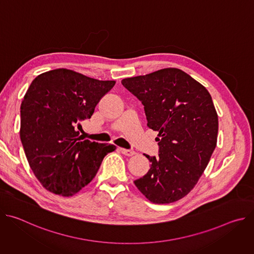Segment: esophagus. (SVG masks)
<instances>
[{"label": "esophagus", "mask_w": 254, "mask_h": 254, "mask_svg": "<svg viewBox=\"0 0 254 254\" xmlns=\"http://www.w3.org/2000/svg\"><path fill=\"white\" fill-rule=\"evenodd\" d=\"M120 151L122 154L127 156V157H130V156H133L135 153L133 151H130V150H127V149H124V148H120Z\"/></svg>", "instance_id": "esophagus-1"}]
</instances>
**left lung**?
Wrapping results in <instances>:
<instances>
[{
	"label": "left lung",
	"instance_id": "obj_1",
	"mask_svg": "<svg viewBox=\"0 0 254 254\" xmlns=\"http://www.w3.org/2000/svg\"><path fill=\"white\" fill-rule=\"evenodd\" d=\"M143 105L148 127L159 132V157L134 185L151 202L185 197L197 184L216 148L218 116L208 90L184 71L165 68L122 80Z\"/></svg>",
	"mask_w": 254,
	"mask_h": 254
}]
</instances>
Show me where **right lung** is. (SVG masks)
<instances>
[{
    "label": "right lung",
    "mask_w": 254,
    "mask_h": 254,
    "mask_svg": "<svg viewBox=\"0 0 254 254\" xmlns=\"http://www.w3.org/2000/svg\"><path fill=\"white\" fill-rule=\"evenodd\" d=\"M115 84L63 68L45 72L30 84L21 103L20 137L33 173L48 191L76 194L116 150L114 144L81 141L78 131Z\"/></svg>",
    "instance_id": "right-lung-1"
}]
</instances>
